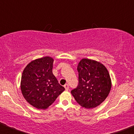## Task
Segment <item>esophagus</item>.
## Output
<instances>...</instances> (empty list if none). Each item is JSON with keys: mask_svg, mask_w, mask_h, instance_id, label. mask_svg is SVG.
Returning <instances> with one entry per match:
<instances>
[{"mask_svg": "<svg viewBox=\"0 0 134 134\" xmlns=\"http://www.w3.org/2000/svg\"><path fill=\"white\" fill-rule=\"evenodd\" d=\"M64 88H65V90L66 91L69 90V86H68V85H67V84H66V85L64 86Z\"/></svg>", "mask_w": 134, "mask_h": 134, "instance_id": "1", "label": "esophagus"}]
</instances>
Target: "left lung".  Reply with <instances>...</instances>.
<instances>
[{
    "instance_id": "8db88e82",
    "label": "left lung",
    "mask_w": 134,
    "mask_h": 134,
    "mask_svg": "<svg viewBox=\"0 0 134 134\" xmlns=\"http://www.w3.org/2000/svg\"><path fill=\"white\" fill-rule=\"evenodd\" d=\"M79 83L71 92L81 106L94 108L100 105L109 94L112 86L108 70L101 63L83 58L77 68Z\"/></svg>"
}]
</instances>
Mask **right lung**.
<instances>
[{
  "mask_svg": "<svg viewBox=\"0 0 134 134\" xmlns=\"http://www.w3.org/2000/svg\"><path fill=\"white\" fill-rule=\"evenodd\" d=\"M53 62L49 57L34 59L22 72L20 88L23 96L38 109H47L65 90L53 74Z\"/></svg>",
  "mask_w": 134,
  "mask_h": 134,
  "instance_id": "obj_1",
  "label": "right lung"
}]
</instances>
